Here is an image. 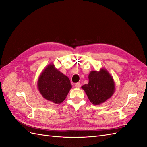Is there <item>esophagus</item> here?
Wrapping results in <instances>:
<instances>
[{"label": "esophagus", "instance_id": "34e87169", "mask_svg": "<svg viewBox=\"0 0 147 147\" xmlns=\"http://www.w3.org/2000/svg\"><path fill=\"white\" fill-rule=\"evenodd\" d=\"M75 88H80L81 86V84L80 83H77L75 84Z\"/></svg>", "mask_w": 147, "mask_h": 147}]
</instances>
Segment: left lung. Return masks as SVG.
<instances>
[{
    "instance_id": "1",
    "label": "left lung",
    "mask_w": 147,
    "mask_h": 147,
    "mask_svg": "<svg viewBox=\"0 0 147 147\" xmlns=\"http://www.w3.org/2000/svg\"><path fill=\"white\" fill-rule=\"evenodd\" d=\"M88 77V83L84 84L82 88L92 104H101L113 96L115 83L106 69L102 68L99 71H91Z\"/></svg>"
}]
</instances>
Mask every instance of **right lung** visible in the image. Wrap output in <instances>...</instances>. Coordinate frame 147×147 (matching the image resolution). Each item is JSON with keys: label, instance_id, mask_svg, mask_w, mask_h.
<instances>
[{"label": "right lung", "instance_id": "1", "mask_svg": "<svg viewBox=\"0 0 147 147\" xmlns=\"http://www.w3.org/2000/svg\"><path fill=\"white\" fill-rule=\"evenodd\" d=\"M37 87L44 99L59 104L65 99L72 86L69 78L50 64L40 74Z\"/></svg>", "mask_w": 147, "mask_h": 147}]
</instances>
